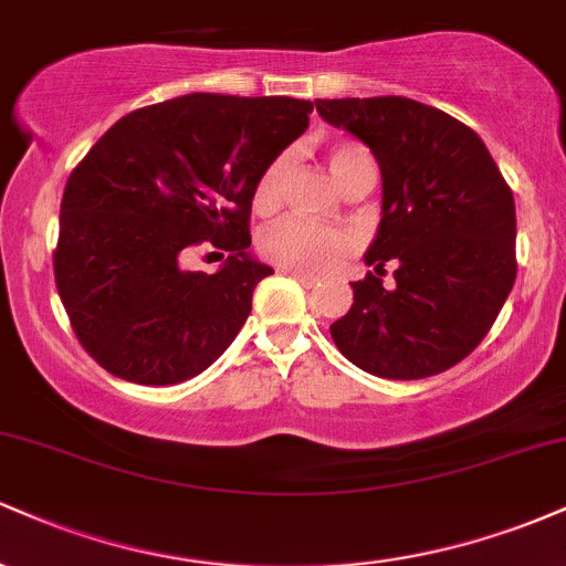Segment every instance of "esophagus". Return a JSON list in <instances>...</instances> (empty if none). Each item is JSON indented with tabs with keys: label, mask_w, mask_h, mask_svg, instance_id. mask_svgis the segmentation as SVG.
<instances>
[{
	"label": "esophagus",
	"mask_w": 566,
	"mask_h": 566,
	"mask_svg": "<svg viewBox=\"0 0 566 566\" xmlns=\"http://www.w3.org/2000/svg\"><path fill=\"white\" fill-rule=\"evenodd\" d=\"M284 274H290L292 279H297V282L303 284V287H319V279H314V276H308L305 274V271H297V269H284Z\"/></svg>",
	"instance_id": "obj_1"
}]
</instances>
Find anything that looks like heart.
<instances>
[{
	"label": "heart",
	"mask_w": 566,
	"mask_h": 566,
	"mask_svg": "<svg viewBox=\"0 0 566 566\" xmlns=\"http://www.w3.org/2000/svg\"><path fill=\"white\" fill-rule=\"evenodd\" d=\"M324 159H327L329 175L343 191L348 186L359 184V180H375V161L359 143L337 140L327 148ZM290 167V154H279L265 165L255 184V191H252V205H255L258 212L269 216L282 205ZM261 250L265 258L284 265V269L324 274L354 250V239L340 229H329V226L311 223V220L303 218H284L263 233Z\"/></svg>",
	"instance_id": "obj_1"
}]
</instances>
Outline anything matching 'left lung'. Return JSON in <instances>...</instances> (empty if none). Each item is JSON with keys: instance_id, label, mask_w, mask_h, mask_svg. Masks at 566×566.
<instances>
[{"instance_id": "8db88e82", "label": "left lung", "mask_w": 566, "mask_h": 566, "mask_svg": "<svg viewBox=\"0 0 566 566\" xmlns=\"http://www.w3.org/2000/svg\"><path fill=\"white\" fill-rule=\"evenodd\" d=\"M327 125L373 151L380 223L354 305L329 324L350 365L420 380L482 343L516 279V207L484 140L450 114L409 97L316 101ZM397 263L382 289L381 265Z\"/></svg>"}]
</instances>
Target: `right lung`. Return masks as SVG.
Returning <instances> with one entry per match:
<instances>
[{
	"label": "right lung",
	"instance_id": "add662e5",
	"mask_svg": "<svg viewBox=\"0 0 566 566\" xmlns=\"http://www.w3.org/2000/svg\"><path fill=\"white\" fill-rule=\"evenodd\" d=\"M311 101L191 93L138 108L90 148L61 201L55 284L76 337L116 378L175 386L231 346L258 282L252 191L308 127ZM210 238L216 275L182 269Z\"/></svg>",
	"mask_w": 566,
	"mask_h": 566
}]
</instances>
